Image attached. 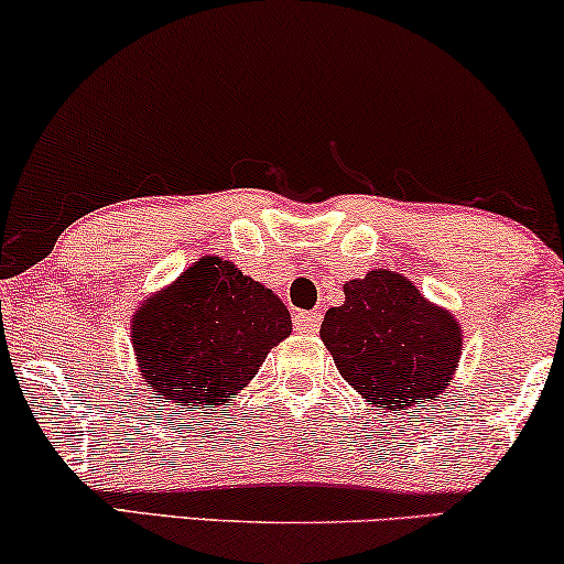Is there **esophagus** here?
<instances>
[{
	"instance_id": "1",
	"label": "esophagus",
	"mask_w": 564,
	"mask_h": 564,
	"mask_svg": "<svg viewBox=\"0 0 564 564\" xmlns=\"http://www.w3.org/2000/svg\"><path fill=\"white\" fill-rule=\"evenodd\" d=\"M292 326H295L297 334H318L321 328V313H295V318H292Z\"/></svg>"
}]
</instances>
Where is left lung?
Masks as SVG:
<instances>
[{"mask_svg":"<svg viewBox=\"0 0 564 564\" xmlns=\"http://www.w3.org/2000/svg\"><path fill=\"white\" fill-rule=\"evenodd\" d=\"M344 295L321 326L344 380L384 413L442 395L462 354L457 321L395 272L346 282Z\"/></svg>","mask_w":564,"mask_h":564,"instance_id":"1","label":"left lung"}]
</instances>
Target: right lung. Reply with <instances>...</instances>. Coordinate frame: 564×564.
Wrapping results in <instances>:
<instances>
[{"mask_svg": "<svg viewBox=\"0 0 564 564\" xmlns=\"http://www.w3.org/2000/svg\"><path fill=\"white\" fill-rule=\"evenodd\" d=\"M292 321L282 300L230 261L205 257L133 318V349L151 392L223 405L259 372Z\"/></svg>", "mask_w": 564, "mask_h": 564, "instance_id": "right-lung-1", "label": "right lung"}]
</instances>
